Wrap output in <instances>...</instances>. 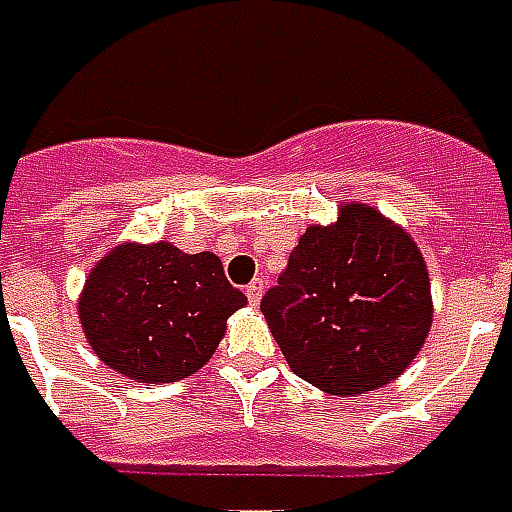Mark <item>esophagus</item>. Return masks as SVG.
<instances>
[{"mask_svg": "<svg viewBox=\"0 0 512 512\" xmlns=\"http://www.w3.org/2000/svg\"><path fill=\"white\" fill-rule=\"evenodd\" d=\"M245 295H248V300L253 303V306H259V300H262V295H264V281H262V278L250 281L248 289H245Z\"/></svg>", "mask_w": 512, "mask_h": 512, "instance_id": "1", "label": "esophagus"}]
</instances>
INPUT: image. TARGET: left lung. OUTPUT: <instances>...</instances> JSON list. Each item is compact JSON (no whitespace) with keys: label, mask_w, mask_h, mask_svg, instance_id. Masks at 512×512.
Wrapping results in <instances>:
<instances>
[{"label":"left lung","mask_w":512,"mask_h":512,"mask_svg":"<svg viewBox=\"0 0 512 512\" xmlns=\"http://www.w3.org/2000/svg\"><path fill=\"white\" fill-rule=\"evenodd\" d=\"M262 314L297 378L358 397L400 378L422 350L430 275L405 228L350 201L336 223L300 234Z\"/></svg>","instance_id":"obj_1"}]
</instances>
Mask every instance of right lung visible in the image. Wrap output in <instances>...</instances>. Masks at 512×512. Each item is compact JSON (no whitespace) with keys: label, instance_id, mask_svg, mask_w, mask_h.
I'll return each instance as SVG.
<instances>
[{"label":"right lung","instance_id":"right-lung-1","mask_svg":"<svg viewBox=\"0 0 512 512\" xmlns=\"http://www.w3.org/2000/svg\"><path fill=\"white\" fill-rule=\"evenodd\" d=\"M245 303L209 250L121 242L93 264L76 308L104 364L134 383L159 386L195 375Z\"/></svg>","mask_w":512,"mask_h":512}]
</instances>
